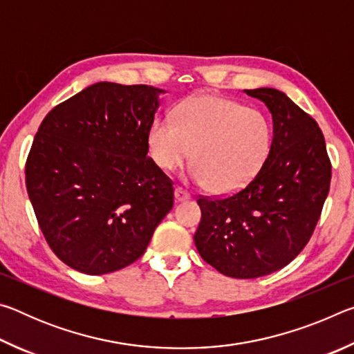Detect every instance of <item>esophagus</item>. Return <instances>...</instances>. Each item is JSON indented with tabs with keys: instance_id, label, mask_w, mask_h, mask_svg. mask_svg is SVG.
<instances>
[{
	"instance_id": "34e87169",
	"label": "esophagus",
	"mask_w": 354,
	"mask_h": 354,
	"mask_svg": "<svg viewBox=\"0 0 354 354\" xmlns=\"http://www.w3.org/2000/svg\"><path fill=\"white\" fill-rule=\"evenodd\" d=\"M189 198H190V195L187 194V192L183 190L181 187L175 189V201L176 203H181V201H185V200H189Z\"/></svg>"
}]
</instances>
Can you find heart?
Wrapping results in <instances>:
<instances>
[{
	"label": "heart",
	"mask_w": 354,
	"mask_h": 354,
	"mask_svg": "<svg viewBox=\"0 0 354 354\" xmlns=\"http://www.w3.org/2000/svg\"><path fill=\"white\" fill-rule=\"evenodd\" d=\"M270 147L272 124L261 111L212 95L183 101L175 120L158 117L148 128L149 153L160 169L176 170L192 154L190 181L220 194L248 184Z\"/></svg>",
	"instance_id": "obj_1"
}]
</instances>
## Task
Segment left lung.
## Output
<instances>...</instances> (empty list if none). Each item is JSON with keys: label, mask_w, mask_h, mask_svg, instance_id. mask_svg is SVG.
Here are the masks:
<instances>
[{"label": "left lung", "mask_w": 354, "mask_h": 354, "mask_svg": "<svg viewBox=\"0 0 354 354\" xmlns=\"http://www.w3.org/2000/svg\"><path fill=\"white\" fill-rule=\"evenodd\" d=\"M273 120V140L248 185L225 198H201L194 241L200 256L231 278H259L286 267L309 242L329 183L325 137L315 120L270 87L243 91Z\"/></svg>", "instance_id": "obj_1"}]
</instances>
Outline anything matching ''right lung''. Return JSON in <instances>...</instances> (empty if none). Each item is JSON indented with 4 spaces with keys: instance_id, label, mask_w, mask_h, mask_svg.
<instances>
[{
    "instance_id": "obj_1",
    "label": "right lung",
    "mask_w": 354,
    "mask_h": 354,
    "mask_svg": "<svg viewBox=\"0 0 354 354\" xmlns=\"http://www.w3.org/2000/svg\"><path fill=\"white\" fill-rule=\"evenodd\" d=\"M162 88L97 82L44 118L26 160V189L48 245L86 274L145 253L173 207L171 181L148 158Z\"/></svg>"
}]
</instances>
